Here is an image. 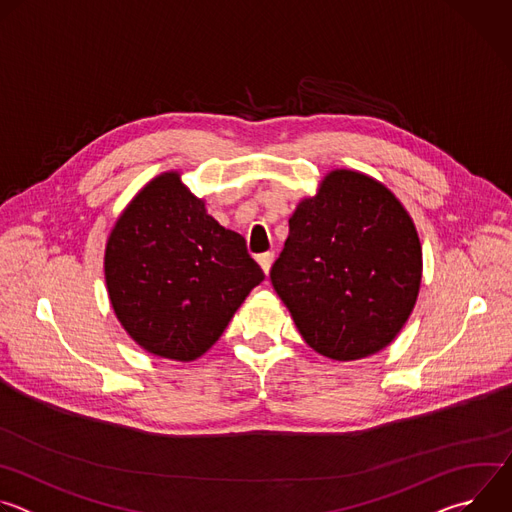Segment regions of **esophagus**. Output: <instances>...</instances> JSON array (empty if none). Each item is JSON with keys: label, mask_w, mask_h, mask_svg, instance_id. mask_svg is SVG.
I'll use <instances>...</instances> for the list:
<instances>
[{"label": "esophagus", "mask_w": 512, "mask_h": 512, "mask_svg": "<svg viewBox=\"0 0 512 512\" xmlns=\"http://www.w3.org/2000/svg\"><path fill=\"white\" fill-rule=\"evenodd\" d=\"M257 261H259V265H261V269L265 271V275L269 273V269H271V263H273V253H261L259 257H257Z\"/></svg>", "instance_id": "34e87169"}]
</instances>
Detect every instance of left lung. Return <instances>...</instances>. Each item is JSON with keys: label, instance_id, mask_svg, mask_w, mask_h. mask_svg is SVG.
I'll return each mask as SVG.
<instances>
[{"label": "left lung", "instance_id": "8db88e82", "mask_svg": "<svg viewBox=\"0 0 512 512\" xmlns=\"http://www.w3.org/2000/svg\"><path fill=\"white\" fill-rule=\"evenodd\" d=\"M421 275V241L401 200L369 174L334 168L289 216L271 283L306 344L348 362L397 338Z\"/></svg>", "mask_w": 512, "mask_h": 512}]
</instances>
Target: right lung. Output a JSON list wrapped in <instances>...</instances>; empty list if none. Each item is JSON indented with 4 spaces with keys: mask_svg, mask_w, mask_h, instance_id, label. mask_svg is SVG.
I'll list each match as a JSON object with an SVG mask.
<instances>
[{
    "mask_svg": "<svg viewBox=\"0 0 512 512\" xmlns=\"http://www.w3.org/2000/svg\"><path fill=\"white\" fill-rule=\"evenodd\" d=\"M103 269L131 340L178 362L208 352L265 279L245 239L214 221L180 170L158 174L127 202L107 237Z\"/></svg>",
    "mask_w": 512,
    "mask_h": 512,
    "instance_id": "1",
    "label": "right lung"
}]
</instances>
